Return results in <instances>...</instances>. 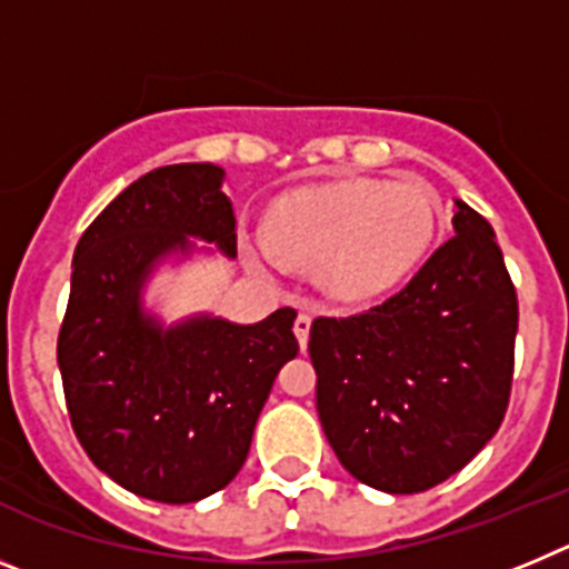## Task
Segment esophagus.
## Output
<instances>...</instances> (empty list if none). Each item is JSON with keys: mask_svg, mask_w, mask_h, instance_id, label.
<instances>
[{"mask_svg": "<svg viewBox=\"0 0 569 569\" xmlns=\"http://www.w3.org/2000/svg\"><path fill=\"white\" fill-rule=\"evenodd\" d=\"M293 333H296V339H299V347L305 350V347H308V339H310V316L308 313L296 316Z\"/></svg>", "mask_w": 569, "mask_h": 569, "instance_id": "obj_1", "label": "esophagus"}]
</instances>
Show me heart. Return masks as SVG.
<instances>
[{
	"instance_id": "b5f03b06",
	"label": "heart",
	"mask_w": 569,
	"mask_h": 569,
	"mask_svg": "<svg viewBox=\"0 0 569 569\" xmlns=\"http://www.w3.org/2000/svg\"><path fill=\"white\" fill-rule=\"evenodd\" d=\"M439 199L419 179H345L281 196L268 216L261 264L316 268L319 288L336 301H370L393 290L421 264L436 236Z\"/></svg>"
}]
</instances>
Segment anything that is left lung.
I'll return each mask as SVG.
<instances>
[{"mask_svg":"<svg viewBox=\"0 0 569 569\" xmlns=\"http://www.w3.org/2000/svg\"><path fill=\"white\" fill-rule=\"evenodd\" d=\"M453 230L396 296L310 325L325 436L350 476L396 496L459 472L510 401L516 288L485 216L456 202Z\"/></svg>","mask_w":569,"mask_h":569,"instance_id":"1","label":"left lung"}]
</instances>
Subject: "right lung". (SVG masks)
<instances>
[{"mask_svg": "<svg viewBox=\"0 0 569 569\" xmlns=\"http://www.w3.org/2000/svg\"><path fill=\"white\" fill-rule=\"evenodd\" d=\"M222 176L210 162L168 164L116 196L79 239L57 341L84 453L162 505H190L236 479L276 373L299 353L293 308L259 325L196 316L168 330L144 316V279L162 256L190 250L188 236L236 256Z\"/></svg>", "mask_w": 569, "mask_h": 569, "instance_id": "1", "label": "right lung"}]
</instances>
